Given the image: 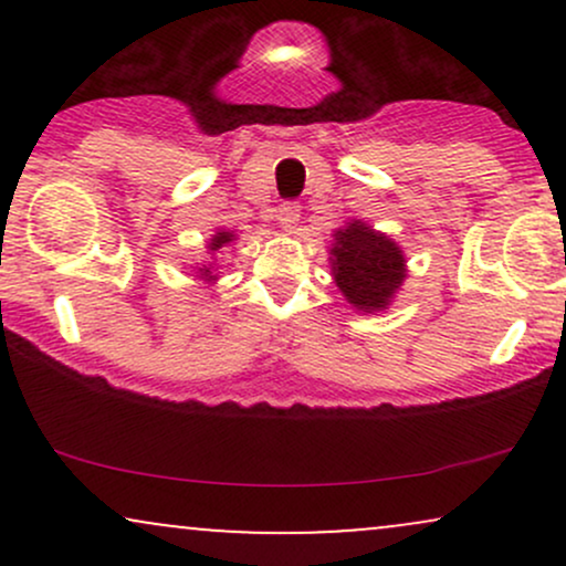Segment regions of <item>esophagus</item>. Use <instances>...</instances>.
Returning a JSON list of instances; mask_svg holds the SVG:
<instances>
[{"instance_id":"34e87169","label":"esophagus","mask_w":566,"mask_h":566,"mask_svg":"<svg viewBox=\"0 0 566 566\" xmlns=\"http://www.w3.org/2000/svg\"><path fill=\"white\" fill-rule=\"evenodd\" d=\"M301 220V207L297 205H282L279 207V223H282V229H295V223Z\"/></svg>"}]
</instances>
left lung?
<instances>
[{"label":"left lung","mask_w":566,"mask_h":566,"mask_svg":"<svg viewBox=\"0 0 566 566\" xmlns=\"http://www.w3.org/2000/svg\"><path fill=\"white\" fill-rule=\"evenodd\" d=\"M333 274L348 303L380 311L405 282V255L391 239L354 220L335 233Z\"/></svg>","instance_id":"obj_1"}]
</instances>
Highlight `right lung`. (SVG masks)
Here are the masks:
<instances>
[{"instance_id":"add662e5","label":"right lung","mask_w":566,"mask_h":566,"mask_svg":"<svg viewBox=\"0 0 566 566\" xmlns=\"http://www.w3.org/2000/svg\"><path fill=\"white\" fill-rule=\"evenodd\" d=\"M231 237H233V233H229V231L216 233V239H212V242H210V250H220V247H223V244H229ZM201 274L210 276V269H201Z\"/></svg>"}]
</instances>
